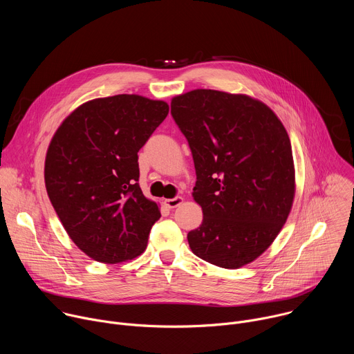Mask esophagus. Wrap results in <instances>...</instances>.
<instances>
[{
  "label": "esophagus",
  "instance_id": "obj_1",
  "mask_svg": "<svg viewBox=\"0 0 354 354\" xmlns=\"http://www.w3.org/2000/svg\"><path fill=\"white\" fill-rule=\"evenodd\" d=\"M183 201H185V198L180 197V196H178V197H174V198H167L164 203H165V205H167L168 208H176V207H179Z\"/></svg>",
  "mask_w": 354,
  "mask_h": 354
}]
</instances>
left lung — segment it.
I'll list each match as a JSON object with an SVG mask.
<instances>
[{
  "label": "left lung",
  "mask_w": 354,
  "mask_h": 354,
  "mask_svg": "<svg viewBox=\"0 0 354 354\" xmlns=\"http://www.w3.org/2000/svg\"><path fill=\"white\" fill-rule=\"evenodd\" d=\"M192 150L193 198L201 225L187 233L192 252L236 270L260 257L292 209L296 182L290 139L275 112L246 94L196 88L171 101Z\"/></svg>",
  "instance_id": "left-lung-1"
}]
</instances>
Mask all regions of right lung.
I'll list each match as a JSON object with an SVG mask.
<instances>
[{"instance_id":"add662e5","label":"right lung","mask_w":354,"mask_h":354,"mask_svg":"<svg viewBox=\"0 0 354 354\" xmlns=\"http://www.w3.org/2000/svg\"><path fill=\"white\" fill-rule=\"evenodd\" d=\"M168 111L165 101L139 94L94 98L72 111L50 142V201L72 242L98 263H124L147 248L161 212L138 183V153Z\"/></svg>"}]
</instances>
